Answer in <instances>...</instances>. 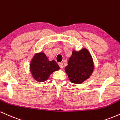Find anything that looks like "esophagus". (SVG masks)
Here are the masks:
<instances>
[{
	"instance_id": "obj_1",
	"label": "esophagus",
	"mask_w": 120,
	"mask_h": 120,
	"mask_svg": "<svg viewBox=\"0 0 120 120\" xmlns=\"http://www.w3.org/2000/svg\"><path fill=\"white\" fill-rule=\"evenodd\" d=\"M59 65L60 67V68H61V69L63 68V66H63V63H59Z\"/></svg>"
}]
</instances>
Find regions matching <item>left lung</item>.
Wrapping results in <instances>:
<instances>
[{"label": "left lung", "instance_id": "8db88e82", "mask_svg": "<svg viewBox=\"0 0 120 120\" xmlns=\"http://www.w3.org/2000/svg\"><path fill=\"white\" fill-rule=\"evenodd\" d=\"M94 65L91 54L87 49L73 50L65 71L71 83L80 84L89 79L93 73Z\"/></svg>", "mask_w": 120, "mask_h": 120}]
</instances>
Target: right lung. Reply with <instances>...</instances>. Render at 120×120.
<instances>
[{"label": "right lung", "instance_id": "add662e5", "mask_svg": "<svg viewBox=\"0 0 120 120\" xmlns=\"http://www.w3.org/2000/svg\"><path fill=\"white\" fill-rule=\"evenodd\" d=\"M60 69L55 60L49 61L44 52L36 53L30 61V70L32 76L36 81L40 83L45 82L52 73Z\"/></svg>", "mask_w": 120, "mask_h": 120}]
</instances>
